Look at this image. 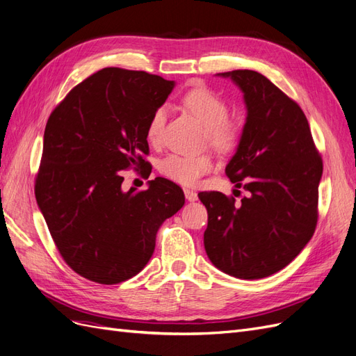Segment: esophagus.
Listing matches in <instances>:
<instances>
[{"instance_id": "obj_1", "label": "esophagus", "mask_w": 356, "mask_h": 356, "mask_svg": "<svg viewBox=\"0 0 356 356\" xmlns=\"http://www.w3.org/2000/svg\"><path fill=\"white\" fill-rule=\"evenodd\" d=\"M184 195H186V199H187L188 202H196V200H197V193H196V191L184 188Z\"/></svg>"}]
</instances>
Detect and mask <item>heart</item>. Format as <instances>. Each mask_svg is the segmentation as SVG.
Masks as SVG:
<instances>
[{"label": "heart", "instance_id": "1", "mask_svg": "<svg viewBox=\"0 0 356 356\" xmlns=\"http://www.w3.org/2000/svg\"><path fill=\"white\" fill-rule=\"evenodd\" d=\"M187 111L195 115L207 127L208 143L218 152H230L238 145L242 129L241 124L229 118V105L220 95L211 89L199 86L184 93L181 99ZM168 111L159 106L148 118L147 139L152 145H159L163 138ZM213 160L209 154L184 156L170 154L161 160L160 172L169 179L182 186L195 187L199 181L213 170Z\"/></svg>", "mask_w": 356, "mask_h": 356}]
</instances>
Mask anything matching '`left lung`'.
I'll use <instances>...</instances> for the list:
<instances>
[{
	"label": "left lung",
	"mask_w": 356,
	"mask_h": 356,
	"mask_svg": "<svg viewBox=\"0 0 356 356\" xmlns=\"http://www.w3.org/2000/svg\"><path fill=\"white\" fill-rule=\"evenodd\" d=\"M218 75L243 92L246 122L225 175L246 195L199 193L208 209L203 243L221 272L261 279L282 270L314 236L322 159L298 104L263 74Z\"/></svg>",
	"instance_id": "1"
}]
</instances>
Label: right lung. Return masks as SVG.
Segmentation results:
<instances>
[{
    "label": "right lung",
    "instance_id": "1",
    "mask_svg": "<svg viewBox=\"0 0 356 356\" xmlns=\"http://www.w3.org/2000/svg\"><path fill=\"white\" fill-rule=\"evenodd\" d=\"M174 86L145 71L104 68L49 117L37 203L63 260L92 282L114 285L141 272L161 222L186 202L177 184L159 177L144 191L122 188V170L148 172V118Z\"/></svg>",
    "mask_w": 356,
    "mask_h": 356
}]
</instances>
